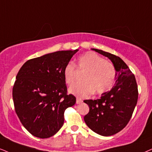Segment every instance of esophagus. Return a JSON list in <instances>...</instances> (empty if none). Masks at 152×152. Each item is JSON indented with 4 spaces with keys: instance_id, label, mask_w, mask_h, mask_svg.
Here are the masks:
<instances>
[{
    "instance_id": "34e87169",
    "label": "esophagus",
    "mask_w": 152,
    "mask_h": 152,
    "mask_svg": "<svg viewBox=\"0 0 152 152\" xmlns=\"http://www.w3.org/2000/svg\"><path fill=\"white\" fill-rule=\"evenodd\" d=\"M82 102H83V100H82L81 99L78 98V97H77V98H76V104H78L82 103Z\"/></svg>"
}]
</instances>
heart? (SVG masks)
Listing matches in <instances>:
<instances>
[{
	"instance_id": "1",
	"label": "heart",
	"mask_w": 152,
	"mask_h": 152,
	"mask_svg": "<svg viewBox=\"0 0 152 152\" xmlns=\"http://www.w3.org/2000/svg\"><path fill=\"white\" fill-rule=\"evenodd\" d=\"M84 72L82 75L83 81L72 86L69 90L72 95L78 97H86L95 93L101 95L114 86L116 80V69L112 63L93 53L87 52L78 57L75 65L69 62L63 69L64 79L66 84L72 86L77 78V72Z\"/></svg>"
}]
</instances>
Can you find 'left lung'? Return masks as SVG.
<instances>
[{
	"instance_id": "1",
	"label": "left lung",
	"mask_w": 152,
	"mask_h": 152,
	"mask_svg": "<svg viewBox=\"0 0 152 152\" xmlns=\"http://www.w3.org/2000/svg\"><path fill=\"white\" fill-rule=\"evenodd\" d=\"M107 57L117 72L116 84L110 91L97 99H86L89 112L84 116L87 126L96 133L110 136L124 129L131 118L138 98L136 79L127 64L120 57L101 50L93 48Z\"/></svg>"
}]
</instances>
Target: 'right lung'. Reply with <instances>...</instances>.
<instances>
[{
	"label": "right lung",
	"mask_w": 152,
	"mask_h": 152,
	"mask_svg": "<svg viewBox=\"0 0 152 152\" xmlns=\"http://www.w3.org/2000/svg\"><path fill=\"white\" fill-rule=\"evenodd\" d=\"M78 50L57 51L29 59L21 67L12 88L15 112L36 137L48 138L64 124L66 109L76 103L67 93L64 67Z\"/></svg>",
	"instance_id": "obj_1"
}]
</instances>
